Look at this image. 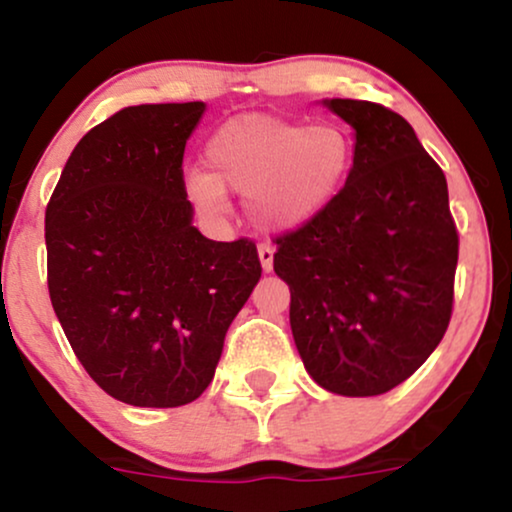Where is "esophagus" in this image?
Listing matches in <instances>:
<instances>
[{
    "label": "esophagus",
    "instance_id": "34e87169",
    "mask_svg": "<svg viewBox=\"0 0 512 512\" xmlns=\"http://www.w3.org/2000/svg\"><path fill=\"white\" fill-rule=\"evenodd\" d=\"M257 252H260V262H262L264 272H272V267H274V245L260 243V248H257Z\"/></svg>",
    "mask_w": 512,
    "mask_h": 512
}]
</instances>
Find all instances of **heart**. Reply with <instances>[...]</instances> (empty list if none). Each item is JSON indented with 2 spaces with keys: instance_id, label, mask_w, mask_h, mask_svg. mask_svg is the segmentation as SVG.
Returning <instances> with one entry per match:
<instances>
[{
  "instance_id": "1",
  "label": "heart",
  "mask_w": 512,
  "mask_h": 512,
  "mask_svg": "<svg viewBox=\"0 0 512 512\" xmlns=\"http://www.w3.org/2000/svg\"><path fill=\"white\" fill-rule=\"evenodd\" d=\"M354 144L334 122L248 115L226 122L207 144V170L187 173L199 207L223 209L231 190L248 199L257 223L276 231L313 219L342 190Z\"/></svg>"
}]
</instances>
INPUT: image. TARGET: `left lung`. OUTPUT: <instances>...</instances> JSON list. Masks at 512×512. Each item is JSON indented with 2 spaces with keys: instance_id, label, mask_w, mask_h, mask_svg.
Masks as SVG:
<instances>
[{
  "instance_id": "1",
  "label": "left lung",
  "mask_w": 512,
  "mask_h": 512,
  "mask_svg": "<svg viewBox=\"0 0 512 512\" xmlns=\"http://www.w3.org/2000/svg\"><path fill=\"white\" fill-rule=\"evenodd\" d=\"M325 105L356 129L354 168L325 209L276 238L274 272L315 383L373 397L414 375L448 330L460 236L443 170L402 115Z\"/></svg>"
}]
</instances>
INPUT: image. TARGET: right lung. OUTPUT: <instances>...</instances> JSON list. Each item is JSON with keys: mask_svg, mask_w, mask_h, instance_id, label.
Wrapping results in <instances>:
<instances>
[{"mask_svg": "<svg viewBox=\"0 0 512 512\" xmlns=\"http://www.w3.org/2000/svg\"><path fill=\"white\" fill-rule=\"evenodd\" d=\"M204 103L129 105L84 134L45 209L48 289L93 383L132 407L207 390L262 276L250 238L192 226L182 156Z\"/></svg>", "mask_w": 512, "mask_h": 512, "instance_id": "right-lung-1", "label": "right lung"}]
</instances>
